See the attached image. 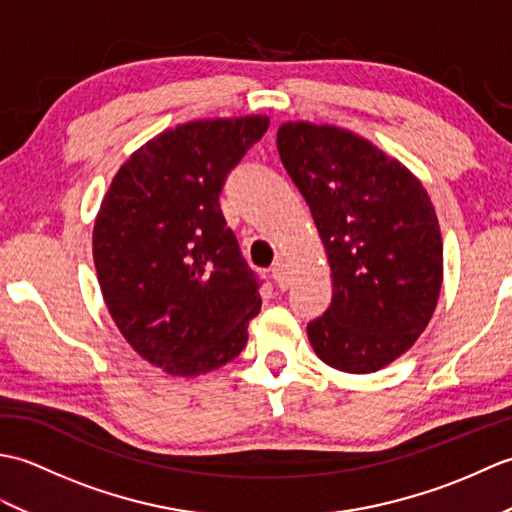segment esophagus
<instances>
[{"label": "esophagus", "mask_w": 512, "mask_h": 512, "mask_svg": "<svg viewBox=\"0 0 512 512\" xmlns=\"http://www.w3.org/2000/svg\"><path fill=\"white\" fill-rule=\"evenodd\" d=\"M270 273H273L275 284H277L281 290H286V288L290 286V273H288V268H286L284 262H281V259H277V262L273 264V270H270Z\"/></svg>", "instance_id": "1"}]
</instances>
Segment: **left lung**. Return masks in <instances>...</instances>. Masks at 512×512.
<instances>
[{"mask_svg": "<svg viewBox=\"0 0 512 512\" xmlns=\"http://www.w3.org/2000/svg\"><path fill=\"white\" fill-rule=\"evenodd\" d=\"M277 149L332 270V303L308 323V339L325 365L378 372L416 343L436 310V209L407 167L347 129L286 123Z\"/></svg>", "mask_w": 512, "mask_h": 512, "instance_id": "left-lung-1", "label": "left lung"}]
</instances>
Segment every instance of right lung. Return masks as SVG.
Returning a JSON list of instances; mask_svg holds the SVG:
<instances>
[{
  "label": "right lung",
  "mask_w": 512,
  "mask_h": 512,
  "mask_svg": "<svg viewBox=\"0 0 512 512\" xmlns=\"http://www.w3.org/2000/svg\"><path fill=\"white\" fill-rule=\"evenodd\" d=\"M268 125V116H239L167 129L118 169L96 215L105 306L125 341L173 376L233 361L262 310L220 193Z\"/></svg>",
  "instance_id": "right-lung-1"
}]
</instances>
